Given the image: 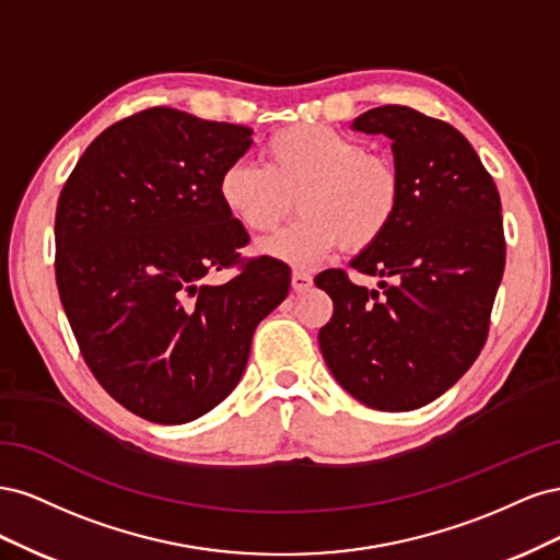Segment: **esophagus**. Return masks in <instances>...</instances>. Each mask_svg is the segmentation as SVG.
Wrapping results in <instances>:
<instances>
[{
  "instance_id": "esophagus-1",
  "label": "esophagus",
  "mask_w": 560,
  "mask_h": 560,
  "mask_svg": "<svg viewBox=\"0 0 560 560\" xmlns=\"http://www.w3.org/2000/svg\"><path fill=\"white\" fill-rule=\"evenodd\" d=\"M311 284H313V276L303 273V270H294L292 273V290L294 292H306V290H311Z\"/></svg>"
}]
</instances>
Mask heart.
<instances>
[{
	"label": "heart",
	"instance_id": "1",
	"mask_svg": "<svg viewBox=\"0 0 560 560\" xmlns=\"http://www.w3.org/2000/svg\"><path fill=\"white\" fill-rule=\"evenodd\" d=\"M264 159L266 165H226L217 189L229 214L254 233L273 231L296 198L303 217L259 245L270 259L311 268L341 245L348 252L374 247L395 222L397 167L354 135L319 124L290 126L270 135Z\"/></svg>",
	"mask_w": 560,
	"mask_h": 560
}]
</instances>
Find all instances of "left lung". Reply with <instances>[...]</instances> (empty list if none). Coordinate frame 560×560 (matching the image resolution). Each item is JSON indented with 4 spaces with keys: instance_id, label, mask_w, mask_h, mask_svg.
I'll return each mask as SVG.
<instances>
[{
    "instance_id": "left-lung-1",
    "label": "left lung",
    "mask_w": 560,
    "mask_h": 560,
    "mask_svg": "<svg viewBox=\"0 0 560 560\" xmlns=\"http://www.w3.org/2000/svg\"><path fill=\"white\" fill-rule=\"evenodd\" d=\"M393 140L401 198L383 238L315 278L334 301L319 350L334 378L378 411L420 409L479 358L504 273L502 206L463 132L411 107L385 105L352 121Z\"/></svg>"
}]
</instances>
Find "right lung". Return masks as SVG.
I'll return each instance as SVG.
<instances>
[{
	"label": "right lung",
	"instance_id": "obj_1",
	"mask_svg": "<svg viewBox=\"0 0 560 560\" xmlns=\"http://www.w3.org/2000/svg\"><path fill=\"white\" fill-rule=\"evenodd\" d=\"M245 126L151 107L100 132L56 210V282L97 383L135 416L182 425L243 378L252 334L290 292V266L243 261L245 226L219 175ZM238 265L224 285L205 278Z\"/></svg>",
	"mask_w": 560,
	"mask_h": 560
}]
</instances>
